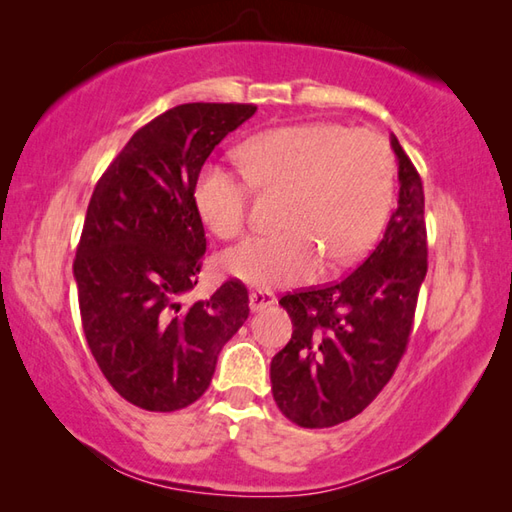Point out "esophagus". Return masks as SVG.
Here are the masks:
<instances>
[{
    "instance_id": "esophagus-1",
    "label": "esophagus",
    "mask_w": 512,
    "mask_h": 512,
    "mask_svg": "<svg viewBox=\"0 0 512 512\" xmlns=\"http://www.w3.org/2000/svg\"><path fill=\"white\" fill-rule=\"evenodd\" d=\"M275 301H277V297L270 290H253V292H250V310H253V312H259V310H264L268 306H273Z\"/></svg>"
}]
</instances>
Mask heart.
<instances>
[{
    "label": "heart",
    "mask_w": 512,
    "mask_h": 512,
    "mask_svg": "<svg viewBox=\"0 0 512 512\" xmlns=\"http://www.w3.org/2000/svg\"><path fill=\"white\" fill-rule=\"evenodd\" d=\"M251 187L286 193L284 233L253 237L222 257L226 275L253 286L301 284L350 266L378 242L394 202V154L374 129L334 123L277 127L237 147ZM237 173L206 167L193 189L204 226L220 239L246 231L250 188Z\"/></svg>",
    "instance_id": "1"
}]
</instances>
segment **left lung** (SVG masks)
<instances>
[{
	"label": "left lung",
	"instance_id": "left-lung-1",
	"mask_svg": "<svg viewBox=\"0 0 512 512\" xmlns=\"http://www.w3.org/2000/svg\"><path fill=\"white\" fill-rule=\"evenodd\" d=\"M398 206L378 246L339 284L279 299L292 339L270 363L277 407L306 429L358 416L394 376L407 350L418 292L427 275L424 191L398 138Z\"/></svg>",
	"mask_w": 512,
	"mask_h": 512
}]
</instances>
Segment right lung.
<instances>
[{
    "mask_svg": "<svg viewBox=\"0 0 512 512\" xmlns=\"http://www.w3.org/2000/svg\"><path fill=\"white\" fill-rule=\"evenodd\" d=\"M257 112L244 103H184L129 138L96 182L74 259L85 339L118 394L147 411L198 400L224 343L248 319V290L198 284L206 237L193 189L202 165Z\"/></svg>",
    "mask_w": 512,
    "mask_h": 512,
    "instance_id": "add662e5",
    "label": "right lung"
}]
</instances>
